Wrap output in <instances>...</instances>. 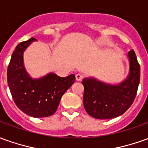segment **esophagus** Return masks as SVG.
<instances>
[{
    "mask_svg": "<svg viewBox=\"0 0 148 148\" xmlns=\"http://www.w3.org/2000/svg\"><path fill=\"white\" fill-rule=\"evenodd\" d=\"M83 79V75H81L80 73H77L76 75V80H81Z\"/></svg>",
    "mask_w": 148,
    "mask_h": 148,
    "instance_id": "obj_1",
    "label": "esophagus"
}]
</instances>
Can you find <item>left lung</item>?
<instances>
[{"instance_id":"obj_1","label":"left lung","mask_w":148,"mask_h":148,"mask_svg":"<svg viewBox=\"0 0 148 148\" xmlns=\"http://www.w3.org/2000/svg\"><path fill=\"white\" fill-rule=\"evenodd\" d=\"M130 64L127 78L119 84H112L87 77L84 85V106L92 118L110 119L119 117L130 108L137 93L140 80V66L134 50L127 54Z\"/></svg>"}]
</instances>
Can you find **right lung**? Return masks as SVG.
<instances>
[{"instance_id": "obj_1", "label": "right lung", "mask_w": 148, "mask_h": 148, "mask_svg": "<svg viewBox=\"0 0 148 148\" xmlns=\"http://www.w3.org/2000/svg\"><path fill=\"white\" fill-rule=\"evenodd\" d=\"M34 38L21 42L16 47L7 70V80L16 106L25 114L34 118L52 115L62 96L75 81V75L60 77L50 72L40 78H32L26 72L23 53Z\"/></svg>"}]
</instances>
